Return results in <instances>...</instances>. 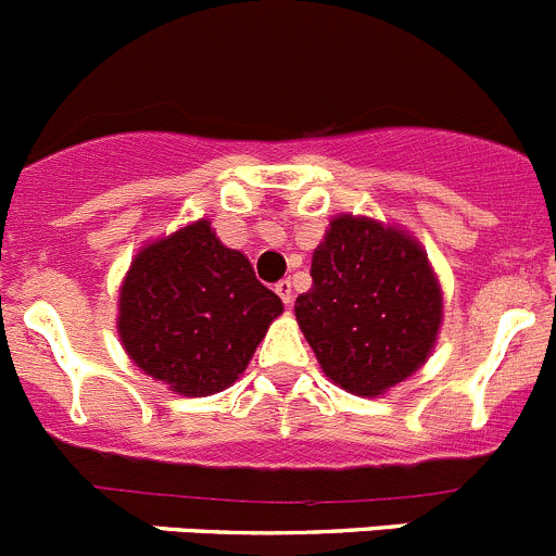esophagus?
Segmentation results:
<instances>
[{
	"label": "esophagus",
	"instance_id": "34e87169",
	"mask_svg": "<svg viewBox=\"0 0 556 556\" xmlns=\"http://www.w3.org/2000/svg\"><path fill=\"white\" fill-rule=\"evenodd\" d=\"M275 292H278V298L283 300V305H292L294 292H292V281H289V278H283V281L275 283Z\"/></svg>",
	"mask_w": 556,
	"mask_h": 556
}]
</instances>
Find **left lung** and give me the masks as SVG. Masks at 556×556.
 <instances>
[{
	"label": "left lung",
	"mask_w": 556,
	"mask_h": 556,
	"mask_svg": "<svg viewBox=\"0 0 556 556\" xmlns=\"http://www.w3.org/2000/svg\"><path fill=\"white\" fill-rule=\"evenodd\" d=\"M311 278L294 314L332 382L371 399L426 363L442 294L415 240L341 215L314 251Z\"/></svg>",
	"instance_id": "left-lung-1"
}]
</instances>
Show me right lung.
<instances>
[{
    "instance_id": "1",
    "label": "right lung",
    "mask_w": 556,
    "mask_h": 556,
    "mask_svg": "<svg viewBox=\"0 0 556 556\" xmlns=\"http://www.w3.org/2000/svg\"><path fill=\"white\" fill-rule=\"evenodd\" d=\"M240 251L220 245L207 220L136 256L119 294V338L130 361L182 395L229 388L281 314Z\"/></svg>"
}]
</instances>
